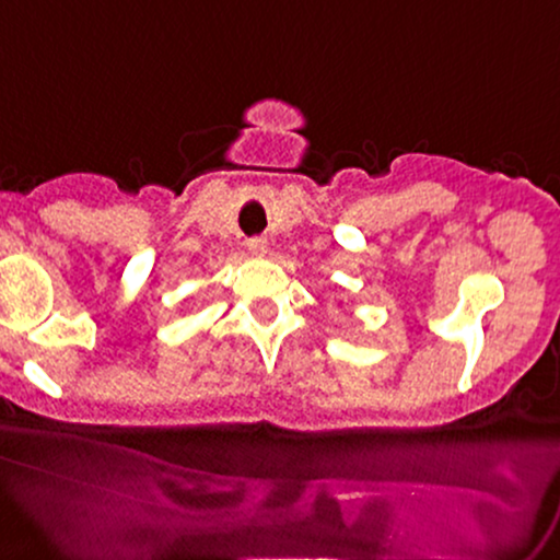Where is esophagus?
I'll use <instances>...</instances> for the list:
<instances>
[{"label":"esophagus","mask_w":560,"mask_h":560,"mask_svg":"<svg viewBox=\"0 0 560 560\" xmlns=\"http://www.w3.org/2000/svg\"><path fill=\"white\" fill-rule=\"evenodd\" d=\"M248 250L253 253V256H266V250H268V245H266V241L264 237H250L248 241Z\"/></svg>","instance_id":"obj_1"}]
</instances>
